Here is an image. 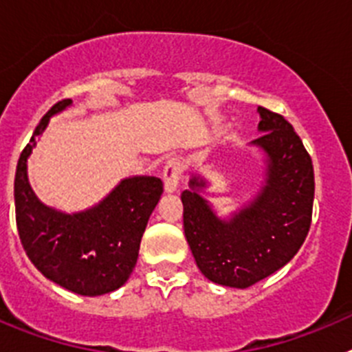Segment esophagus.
<instances>
[{
  "label": "esophagus",
  "instance_id": "1",
  "mask_svg": "<svg viewBox=\"0 0 352 352\" xmlns=\"http://www.w3.org/2000/svg\"><path fill=\"white\" fill-rule=\"evenodd\" d=\"M183 174V162L179 158H169L164 167V173H162V178H164V188H166L167 194H174L178 190L179 178Z\"/></svg>",
  "mask_w": 352,
  "mask_h": 352
}]
</instances>
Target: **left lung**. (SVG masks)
I'll use <instances>...</instances> for the list:
<instances>
[{"label":"left lung","instance_id":"left-lung-1","mask_svg":"<svg viewBox=\"0 0 352 352\" xmlns=\"http://www.w3.org/2000/svg\"><path fill=\"white\" fill-rule=\"evenodd\" d=\"M257 113L263 135L248 146L264 155L266 176L256 197L222 219L203 197L210 186L203 176H192L182 194L183 229L197 268L226 287L247 289L284 268L312 222V158L284 116L264 107Z\"/></svg>","mask_w":352,"mask_h":352}]
</instances>
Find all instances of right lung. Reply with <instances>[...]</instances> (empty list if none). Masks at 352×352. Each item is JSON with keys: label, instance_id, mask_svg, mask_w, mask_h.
<instances>
[{"label": "right lung", "instance_id": "add662e5", "mask_svg": "<svg viewBox=\"0 0 352 352\" xmlns=\"http://www.w3.org/2000/svg\"><path fill=\"white\" fill-rule=\"evenodd\" d=\"M70 105L72 100L52 105L19 157L15 220L28 257L45 278L80 296H100L129 280L164 183L155 176H132L88 210L65 213L45 206L28 179V158L49 120Z\"/></svg>", "mask_w": 352, "mask_h": 352}]
</instances>
